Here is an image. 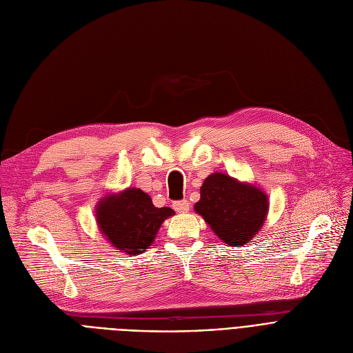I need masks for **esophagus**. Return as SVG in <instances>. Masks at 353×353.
I'll use <instances>...</instances> for the list:
<instances>
[{
    "mask_svg": "<svg viewBox=\"0 0 353 353\" xmlns=\"http://www.w3.org/2000/svg\"><path fill=\"white\" fill-rule=\"evenodd\" d=\"M189 208H190V203L188 200H179V201L173 203V209L177 213H188Z\"/></svg>",
    "mask_w": 353,
    "mask_h": 353,
    "instance_id": "1",
    "label": "esophagus"
}]
</instances>
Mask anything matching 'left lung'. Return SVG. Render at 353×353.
I'll return each mask as SVG.
<instances>
[{
	"instance_id": "obj_1",
	"label": "left lung",
	"mask_w": 353,
	"mask_h": 353,
	"mask_svg": "<svg viewBox=\"0 0 353 353\" xmlns=\"http://www.w3.org/2000/svg\"><path fill=\"white\" fill-rule=\"evenodd\" d=\"M194 212L221 242L240 248L261 232L269 212V197L256 184L216 172L203 181Z\"/></svg>"
}]
</instances>
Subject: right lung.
<instances>
[{
    "label": "right lung",
    "instance_id": "obj_1",
    "mask_svg": "<svg viewBox=\"0 0 353 353\" xmlns=\"http://www.w3.org/2000/svg\"><path fill=\"white\" fill-rule=\"evenodd\" d=\"M174 214L170 208H156L140 189L108 193L96 206L99 230L107 242L127 254H140L152 246L165 219Z\"/></svg>",
    "mask_w": 353,
    "mask_h": 353
}]
</instances>
